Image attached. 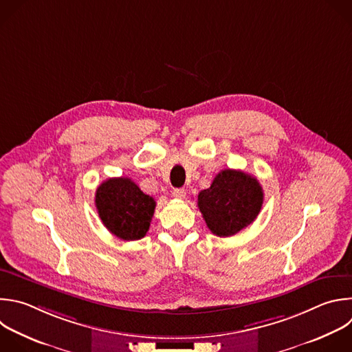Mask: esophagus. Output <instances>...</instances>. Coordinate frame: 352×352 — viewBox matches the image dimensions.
Masks as SVG:
<instances>
[{
  "label": "esophagus",
  "instance_id": "esophagus-1",
  "mask_svg": "<svg viewBox=\"0 0 352 352\" xmlns=\"http://www.w3.org/2000/svg\"><path fill=\"white\" fill-rule=\"evenodd\" d=\"M173 196L175 197V199H185V196H186V192H185V189H174L173 190Z\"/></svg>",
  "mask_w": 352,
  "mask_h": 352
}]
</instances>
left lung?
I'll list each match as a JSON object with an SVG mask.
<instances>
[{"instance_id":"obj_1","label":"left lung","mask_w":352,"mask_h":352,"mask_svg":"<svg viewBox=\"0 0 352 352\" xmlns=\"http://www.w3.org/2000/svg\"><path fill=\"white\" fill-rule=\"evenodd\" d=\"M264 192L253 175L241 170H222L210 188L197 196V207L208 229L219 238L236 235L261 211Z\"/></svg>"}]
</instances>
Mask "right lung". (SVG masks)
<instances>
[{"instance_id":"right-lung-1","label":"right lung","mask_w":352,"mask_h":352,"mask_svg":"<svg viewBox=\"0 0 352 352\" xmlns=\"http://www.w3.org/2000/svg\"><path fill=\"white\" fill-rule=\"evenodd\" d=\"M95 206L103 225L123 241L142 239L149 230L156 201L130 178H109L95 193Z\"/></svg>"}]
</instances>
